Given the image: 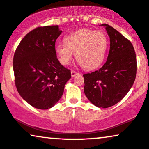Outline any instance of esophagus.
<instances>
[{
    "mask_svg": "<svg viewBox=\"0 0 149 149\" xmlns=\"http://www.w3.org/2000/svg\"><path fill=\"white\" fill-rule=\"evenodd\" d=\"M78 74H79V73L77 72L76 71H74V70H72V71H71V75H72V77L76 76V75Z\"/></svg>",
    "mask_w": 149,
    "mask_h": 149,
    "instance_id": "obj_1",
    "label": "esophagus"
}]
</instances>
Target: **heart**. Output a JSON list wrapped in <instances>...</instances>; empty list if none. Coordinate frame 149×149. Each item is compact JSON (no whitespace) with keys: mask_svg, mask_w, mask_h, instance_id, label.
Returning <instances> with one entry per match:
<instances>
[{"mask_svg":"<svg viewBox=\"0 0 149 149\" xmlns=\"http://www.w3.org/2000/svg\"><path fill=\"white\" fill-rule=\"evenodd\" d=\"M65 45H56L55 53L63 65H68L76 54L77 60L86 70H93L102 64L109 45L102 31L83 29L68 35Z\"/></svg>","mask_w":149,"mask_h":149,"instance_id":"heart-1","label":"heart"}]
</instances>
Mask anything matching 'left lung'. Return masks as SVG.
I'll return each instance as SVG.
<instances>
[{
	"label": "left lung",
	"instance_id": "1",
	"mask_svg": "<svg viewBox=\"0 0 149 149\" xmlns=\"http://www.w3.org/2000/svg\"><path fill=\"white\" fill-rule=\"evenodd\" d=\"M105 26L110 38V49L106 63L102 68L84 77V93L97 107H111L125 97L132 86L137 64L132 43L108 24Z\"/></svg>",
	"mask_w": 149,
	"mask_h": 149
}]
</instances>
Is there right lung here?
<instances>
[{
  "mask_svg": "<svg viewBox=\"0 0 149 149\" xmlns=\"http://www.w3.org/2000/svg\"><path fill=\"white\" fill-rule=\"evenodd\" d=\"M58 26L37 27L24 37L13 58L15 82L19 93L31 106L48 109L60 100L71 71L58 60L56 40Z\"/></svg>",
  "mask_w": 149,
  "mask_h": 149,
  "instance_id": "obj_1",
  "label": "right lung"
}]
</instances>
